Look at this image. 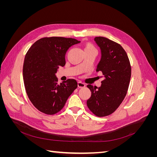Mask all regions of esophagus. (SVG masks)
<instances>
[{
  "label": "esophagus",
  "mask_w": 157,
  "mask_h": 157,
  "mask_svg": "<svg viewBox=\"0 0 157 157\" xmlns=\"http://www.w3.org/2000/svg\"><path fill=\"white\" fill-rule=\"evenodd\" d=\"M85 86H86V84H85L84 83H83V82H80V81H78V88H84V87H85Z\"/></svg>",
  "instance_id": "esophagus-1"
}]
</instances>
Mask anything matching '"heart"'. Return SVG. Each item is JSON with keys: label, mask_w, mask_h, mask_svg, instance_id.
<instances>
[{"label": "heart", "mask_w": 157, "mask_h": 157, "mask_svg": "<svg viewBox=\"0 0 157 157\" xmlns=\"http://www.w3.org/2000/svg\"><path fill=\"white\" fill-rule=\"evenodd\" d=\"M96 50V49H95L94 46H92V44H88L86 45V46H85L84 51H85V50Z\"/></svg>", "instance_id": "1"}]
</instances>
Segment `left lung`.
<instances>
[{
    "label": "left lung",
    "instance_id": "8db88e82",
    "mask_svg": "<svg viewBox=\"0 0 157 157\" xmlns=\"http://www.w3.org/2000/svg\"><path fill=\"white\" fill-rule=\"evenodd\" d=\"M101 50V59L96 71H101L105 79L100 87H87L92 92L87 106L95 115L101 117L111 115L124 100L131 77V66L124 48L105 37H95Z\"/></svg>",
    "mask_w": 157,
    "mask_h": 157
}]
</instances>
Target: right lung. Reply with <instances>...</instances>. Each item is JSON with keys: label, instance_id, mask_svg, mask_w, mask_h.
<instances>
[{"label": "right lung", "instance_id": "obj_1", "mask_svg": "<svg viewBox=\"0 0 157 157\" xmlns=\"http://www.w3.org/2000/svg\"><path fill=\"white\" fill-rule=\"evenodd\" d=\"M79 42L72 38L44 37L27 51L23 67L24 85L29 100L40 112L46 115L58 113L77 88L75 79L59 85L56 73L59 66L65 65L66 52Z\"/></svg>", "mask_w": 157, "mask_h": 157}]
</instances>
